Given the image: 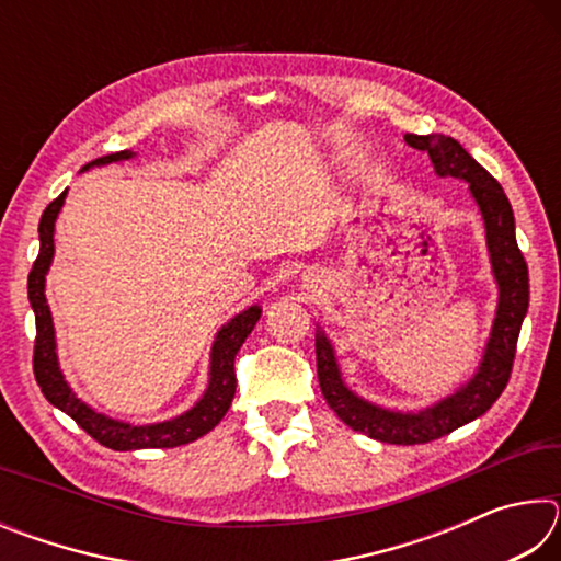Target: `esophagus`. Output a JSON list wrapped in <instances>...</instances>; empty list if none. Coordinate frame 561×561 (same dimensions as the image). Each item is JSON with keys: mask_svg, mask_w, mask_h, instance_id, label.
I'll list each match as a JSON object with an SVG mask.
<instances>
[{"mask_svg": "<svg viewBox=\"0 0 561 561\" xmlns=\"http://www.w3.org/2000/svg\"><path fill=\"white\" fill-rule=\"evenodd\" d=\"M304 282H307V287H317V284H319L321 279H319V274L307 272V274H304Z\"/></svg>", "mask_w": 561, "mask_h": 561, "instance_id": "esophagus-1", "label": "esophagus"}]
</instances>
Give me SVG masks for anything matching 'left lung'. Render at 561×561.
Here are the masks:
<instances>
[{"label":"left lung","mask_w":561,"mask_h":561,"mask_svg":"<svg viewBox=\"0 0 561 561\" xmlns=\"http://www.w3.org/2000/svg\"><path fill=\"white\" fill-rule=\"evenodd\" d=\"M405 144L431 156L438 178H455L468 183L472 201L485 222L490 267L497 284V309L474 374L458 391L428 408H421V411H393V408L376 405L351 391L341 376L334 344L327 331L317 327V374L329 408L348 428L391 445L431 443L490 411V405L497 401L510 381L517 336L529 307L527 262L517 247L515 215H512V205L502 185L450 136L405 133Z\"/></svg>","instance_id":"left-lung-1"}]
</instances>
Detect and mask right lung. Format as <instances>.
Masks as SVG:
<instances>
[{"mask_svg": "<svg viewBox=\"0 0 561 561\" xmlns=\"http://www.w3.org/2000/svg\"><path fill=\"white\" fill-rule=\"evenodd\" d=\"M136 158L133 150H121L91 160L81 170L123 163V160ZM66 201V190L46 207L39 220V257L30 272V304L36 317V341H34V376L39 383L46 401L59 408L69 417L87 431L93 440L106 445L111 450H144V448H178V445L193 443L210 433L217 423L222 421L225 413L230 411L237 378H234V356L244 339L252 334L254 324L262 317V307H247L240 314H234L227 324L220 327L210 348V378L207 388L193 408L175 417H168L163 423H126L106 413H99L87 401H81L73 393V388L66 383L64 371L59 366V354H56V331L49 301H46V274L54 262V225L59 217Z\"/></svg>", "mask_w": 561, "mask_h": 561, "instance_id": "right-lung-1", "label": "right lung"}]
</instances>
